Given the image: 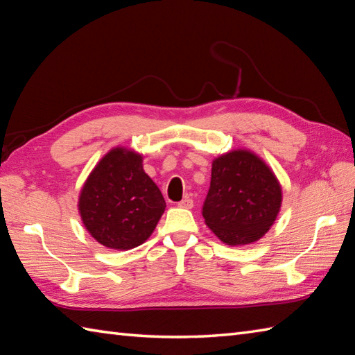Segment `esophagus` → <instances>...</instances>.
<instances>
[{"mask_svg": "<svg viewBox=\"0 0 355 355\" xmlns=\"http://www.w3.org/2000/svg\"><path fill=\"white\" fill-rule=\"evenodd\" d=\"M178 207H181V209H192L193 207V200H191V198H184V200H181L178 202Z\"/></svg>", "mask_w": 355, "mask_h": 355, "instance_id": "34e87169", "label": "esophagus"}]
</instances>
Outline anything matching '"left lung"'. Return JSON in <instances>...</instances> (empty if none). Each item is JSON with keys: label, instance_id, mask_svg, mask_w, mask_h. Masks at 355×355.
<instances>
[{"label": "left lung", "instance_id": "8db88e82", "mask_svg": "<svg viewBox=\"0 0 355 355\" xmlns=\"http://www.w3.org/2000/svg\"><path fill=\"white\" fill-rule=\"evenodd\" d=\"M282 201V186L268 164L248 150H234L211 163L202 216L224 243L248 245L268 233Z\"/></svg>", "mask_w": 355, "mask_h": 355}]
</instances>
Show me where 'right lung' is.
<instances>
[{"label": "right lung", "mask_w": 355, "mask_h": 355, "mask_svg": "<svg viewBox=\"0 0 355 355\" xmlns=\"http://www.w3.org/2000/svg\"><path fill=\"white\" fill-rule=\"evenodd\" d=\"M142 154L113 148L90 172L78 198L81 220L98 243L127 251L154 232L166 202L145 174Z\"/></svg>", "instance_id": "1"}]
</instances>
